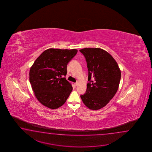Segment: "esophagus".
Masks as SVG:
<instances>
[{
	"label": "esophagus",
	"instance_id": "obj_1",
	"mask_svg": "<svg viewBox=\"0 0 152 152\" xmlns=\"http://www.w3.org/2000/svg\"><path fill=\"white\" fill-rule=\"evenodd\" d=\"M77 84H78V82H76L75 83V84H74V85H75V86H77Z\"/></svg>",
	"mask_w": 152,
	"mask_h": 152
}]
</instances>
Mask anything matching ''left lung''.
<instances>
[{
  "instance_id": "left-lung-1",
  "label": "left lung",
  "mask_w": 152,
  "mask_h": 152,
  "mask_svg": "<svg viewBox=\"0 0 152 152\" xmlns=\"http://www.w3.org/2000/svg\"><path fill=\"white\" fill-rule=\"evenodd\" d=\"M88 69L87 89L80 95L84 104L91 110L105 107L118 90L121 73L109 53L100 48L80 49Z\"/></svg>"
}]
</instances>
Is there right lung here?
Here are the masks:
<instances>
[{"mask_svg":"<svg viewBox=\"0 0 152 152\" xmlns=\"http://www.w3.org/2000/svg\"><path fill=\"white\" fill-rule=\"evenodd\" d=\"M73 49H48L36 60L29 72V80L36 98L50 109L65 103L73 88L66 79L67 67L77 53Z\"/></svg>","mask_w":152,"mask_h":152,"instance_id":"obj_1","label":"right lung"}]
</instances>
